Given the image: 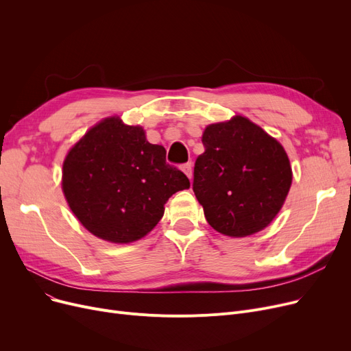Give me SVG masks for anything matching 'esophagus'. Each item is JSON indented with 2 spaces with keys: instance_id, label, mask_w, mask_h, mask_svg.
Returning a JSON list of instances; mask_svg holds the SVG:
<instances>
[{
  "instance_id": "esophagus-1",
  "label": "esophagus",
  "mask_w": 351,
  "mask_h": 351,
  "mask_svg": "<svg viewBox=\"0 0 351 351\" xmlns=\"http://www.w3.org/2000/svg\"><path fill=\"white\" fill-rule=\"evenodd\" d=\"M180 169H182V172L185 173L189 179H192V175H193V171H192V163H185V165H182V166H180Z\"/></svg>"
}]
</instances>
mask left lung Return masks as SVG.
Returning a JSON list of instances; mask_svg holds the SVG:
<instances>
[{
	"label": "left lung",
	"mask_w": 351,
	"mask_h": 351,
	"mask_svg": "<svg viewBox=\"0 0 351 351\" xmlns=\"http://www.w3.org/2000/svg\"><path fill=\"white\" fill-rule=\"evenodd\" d=\"M193 192L208 223L229 237L267 228L285 205L293 172L282 143L242 115L205 128Z\"/></svg>",
	"instance_id": "1"
}]
</instances>
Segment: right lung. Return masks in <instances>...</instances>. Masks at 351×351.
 Instances as JSON below:
<instances>
[{"instance_id":"obj_1","label":"right lung","mask_w":351,"mask_h":351,"mask_svg":"<svg viewBox=\"0 0 351 351\" xmlns=\"http://www.w3.org/2000/svg\"><path fill=\"white\" fill-rule=\"evenodd\" d=\"M189 188L186 175L166 163L165 147L119 117L89 128L62 165V192L72 213L89 233L117 245L145 237L169 197Z\"/></svg>"}]
</instances>
